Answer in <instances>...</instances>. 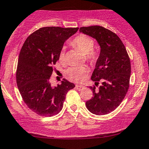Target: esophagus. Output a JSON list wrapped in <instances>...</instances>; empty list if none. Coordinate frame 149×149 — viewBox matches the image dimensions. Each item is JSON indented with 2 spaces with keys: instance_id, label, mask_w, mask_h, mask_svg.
I'll list each match as a JSON object with an SVG mask.
<instances>
[{
  "instance_id": "1",
  "label": "esophagus",
  "mask_w": 149,
  "mask_h": 149,
  "mask_svg": "<svg viewBox=\"0 0 149 149\" xmlns=\"http://www.w3.org/2000/svg\"><path fill=\"white\" fill-rule=\"evenodd\" d=\"M83 88L84 86H79V85H76V86H75V88H76L77 90H78V91H81Z\"/></svg>"
}]
</instances>
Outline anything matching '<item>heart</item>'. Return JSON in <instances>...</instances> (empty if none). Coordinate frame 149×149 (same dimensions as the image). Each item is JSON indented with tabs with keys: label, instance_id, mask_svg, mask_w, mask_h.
<instances>
[{
	"label": "heart",
	"instance_id": "obj_1",
	"mask_svg": "<svg viewBox=\"0 0 149 149\" xmlns=\"http://www.w3.org/2000/svg\"><path fill=\"white\" fill-rule=\"evenodd\" d=\"M73 47L78 48L85 54V58L90 63H94L98 57V51L93 48L94 41L91 36L86 34H81L71 40L70 42ZM59 60L61 63H65V50L61 49L59 53ZM88 73V69L85 66L72 67L66 71L65 74L70 80L74 82H82L86 79Z\"/></svg>",
	"mask_w": 149,
	"mask_h": 149
}]
</instances>
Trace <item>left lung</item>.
<instances>
[{
  "mask_svg": "<svg viewBox=\"0 0 149 149\" xmlns=\"http://www.w3.org/2000/svg\"><path fill=\"white\" fill-rule=\"evenodd\" d=\"M80 32L95 38L101 47L91 80L98 86H90L93 97L86 102L93 114L103 115L116 109L125 98L130 86L131 63L125 45L118 36L101 26H82Z\"/></svg>",
  "mask_w": 149,
  "mask_h": 149,
  "instance_id": "1",
  "label": "left lung"
}]
</instances>
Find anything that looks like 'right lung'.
Wrapping results in <instances>:
<instances>
[{
    "mask_svg": "<svg viewBox=\"0 0 149 149\" xmlns=\"http://www.w3.org/2000/svg\"><path fill=\"white\" fill-rule=\"evenodd\" d=\"M79 28L47 26L28 36L18 58L16 80L22 98L30 110L41 116L51 117L63 108L67 93L75 85L63 79L51 86L50 78L60 51Z\"/></svg>",
    "mask_w": 149,
    "mask_h": 149,
    "instance_id": "right-lung-1",
    "label": "right lung"
}]
</instances>
